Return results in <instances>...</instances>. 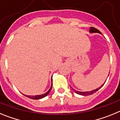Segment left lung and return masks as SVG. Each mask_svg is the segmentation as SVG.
<instances>
[{
  "label": "left lung",
  "mask_w": 120,
  "mask_h": 120,
  "mask_svg": "<svg viewBox=\"0 0 120 120\" xmlns=\"http://www.w3.org/2000/svg\"><path fill=\"white\" fill-rule=\"evenodd\" d=\"M89 33H90V34H92V33H99V34H101V33L100 31H99V30H98L97 29L95 28H93V27H90V29H89ZM108 76H109V75H108ZM103 85H104V84H103ZM103 85H101L100 87H98V88H97V89H94V90H91V91L80 92V91H77V90H76L75 89H73L72 87V90H74V91L76 94H77L81 95H83V96H87V95H90L93 94H94L95 92H96L97 90H98L99 89H100L101 87H102V86H103Z\"/></svg>",
  "instance_id": "8db88e82"
}]
</instances>
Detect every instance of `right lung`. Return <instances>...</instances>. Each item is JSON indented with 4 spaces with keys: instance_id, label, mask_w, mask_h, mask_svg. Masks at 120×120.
I'll use <instances>...</instances> for the list:
<instances>
[{
    "instance_id": "1",
    "label": "right lung",
    "mask_w": 120,
    "mask_h": 120,
    "mask_svg": "<svg viewBox=\"0 0 120 120\" xmlns=\"http://www.w3.org/2000/svg\"><path fill=\"white\" fill-rule=\"evenodd\" d=\"M51 78V87H50V89H49V90L48 92H46V93L43 94H41V95H25V94H23L25 95V97H28L30 98L31 99H33V100H39V99H41L45 97L46 96H47L48 95V94L49 93V92L51 91V90L52 89V79Z\"/></svg>"
}]
</instances>
